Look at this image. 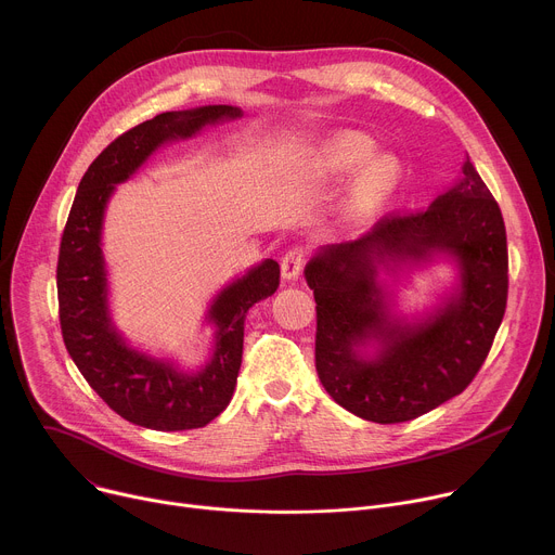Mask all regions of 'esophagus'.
<instances>
[{
  "mask_svg": "<svg viewBox=\"0 0 555 555\" xmlns=\"http://www.w3.org/2000/svg\"><path fill=\"white\" fill-rule=\"evenodd\" d=\"M304 264H306V249L304 247H291L284 256H282V275L286 278V280H293V278H297L299 273H301V269H304Z\"/></svg>",
  "mask_w": 555,
  "mask_h": 555,
  "instance_id": "obj_1",
  "label": "esophagus"
}]
</instances>
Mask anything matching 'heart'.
<instances>
[{
    "label": "heart",
    "mask_w": 555,
    "mask_h": 555,
    "mask_svg": "<svg viewBox=\"0 0 555 555\" xmlns=\"http://www.w3.org/2000/svg\"><path fill=\"white\" fill-rule=\"evenodd\" d=\"M371 156H373V145L369 139H364L360 134L345 132V134L334 137L327 145V160H330L332 171H336V173H353L364 163H369ZM395 178H397V171H395L392 163H388V160L373 163L366 169V173L362 176V180L358 182L353 208L360 212V210H366V208L379 204L395 186Z\"/></svg>",
    "instance_id": "b5f03b06"
}]
</instances>
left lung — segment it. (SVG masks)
I'll list each match as a JSON object with an SVG mask.
<instances>
[{"mask_svg": "<svg viewBox=\"0 0 555 555\" xmlns=\"http://www.w3.org/2000/svg\"><path fill=\"white\" fill-rule=\"evenodd\" d=\"M462 182L431 206L390 212L351 243L323 247L306 267L317 301L314 364L336 403L373 423L412 421L460 395L481 369L507 301L505 225L492 193L466 158ZM449 250L463 288L436 315L408 328L387 314L375 257L420 261ZM377 339L373 361L357 353Z\"/></svg>", "mask_w": 555, "mask_h": 555, "instance_id": "left-lung-1", "label": "left lung"}]
</instances>
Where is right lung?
<instances>
[{"instance_id":"add662e5","label":"right lung","mask_w":555,"mask_h":555,"mask_svg":"<svg viewBox=\"0 0 555 555\" xmlns=\"http://www.w3.org/2000/svg\"><path fill=\"white\" fill-rule=\"evenodd\" d=\"M234 106L163 113L117 137L80 180L59 251V317L69 356L89 386L126 421L158 429H197L219 416L234 392L247 310L280 286V264L264 260L215 299V356L197 375L130 349L115 332L106 306V271L100 247L104 208L115 184L171 139H189L208 124L236 119Z\"/></svg>"}]
</instances>
